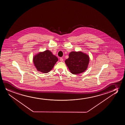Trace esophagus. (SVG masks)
Segmentation results:
<instances>
[{"instance_id": "esophagus-1", "label": "esophagus", "mask_w": 125, "mask_h": 125, "mask_svg": "<svg viewBox=\"0 0 125 125\" xmlns=\"http://www.w3.org/2000/svg\"><path fill=\"white\" fill-rule=\"evenodd\" d=\"M60 61L61 62H63V58H60Z\"/></svg>"}]
</instances>
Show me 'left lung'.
<instances>
[{"mask_svg": "<svg viewBox=\"0 0 125 125\" xmlns=\"http://www.w3.org/2000/svg\"><path fill=\"white\" fill-rule=\"evenodd\" d=\"M70 72L73 74H78L84 72L89 62V57L82 52H71L69 58L65 60Z\"/></svg>", "mask_w": 125, "mask_h": 125, "instance_id": "left-lung-1", "label": "left lung"}]
</instances>
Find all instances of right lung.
<instances>
[{"mask_svg": "<svg viewBox=\"0 0 125 125\" xmlns=\"http://www.w3.org/2000/svg\"><path fill=\"white\" fill-rule=\"evenodd\" d=\"M58 61V58L49 50L39 52L33 57V62L37 70L44 73L50 71Z\"/></svg>", "mask_w": 125, "mask_h": 125, "instance_id": "add662e5", "label": "right lung"}]
</instances>
